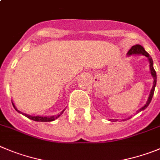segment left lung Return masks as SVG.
<instances>
[{"instance_id":"left-lung-1","label":"left lung","mask_w":160,"mask_h":160,"mask_svg":"<svg viewBox=\"0 0 160 160\" xmlns=\"http://www.w3.org/2000/svg\"><path fill=\"white\" fill-rule=\"evenodd\" d=\"M127 55H128V56H130V55H144V56L147 57V58H148L149 64H150L149 66H150L151 74H152V76L153 77V79H154L153 86H152V90H151L150 94H149L147 103L145 104V105L142 107L141 109H140L138 111H137V113H138V112L144 110V109H146L148 106L149 104H150V102H151V101H152V97H153V94H154V92H155V88H156V72L153 67V60H152V57L150 56V55L148 53L147 51H145L144 48H143L141 45L137 44V45H134V46L132 47L131 49L128 51V54H127ZM130 117H128V119H130ZM114 121H117V120H114Z\"/></svg>"}]
</instances>
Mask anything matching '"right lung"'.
Segmentation results:
<instances>
[{
	"label": "right lung",
	"mask_w": 160,
	"mask_h": 160,
	"mask_svg": "<svg viewBox=\"0 0 160 160\" xmlns=\"http://www.w3.org/2000/svg\"><path fill=\"white\" fill-rule=\"evenodd\" d=\"M12 105L13 107H14V109H16V110L18 112H20V113H22L20 111L17 110V109L16 108L15 105L13 104V102H12ZM64 112L63 111H62V112H60L59 114H58L57 116H52V117H40V116H31V115H28V114H25V113H22L23 115H24L25 117H27L28 118H29V119L32 120V121H40V122H49V121H55V119H57L58 117H59L60 115H62V112Z\"/></svg>",
	"instance_id": "add662e5"
}]
</instances>
